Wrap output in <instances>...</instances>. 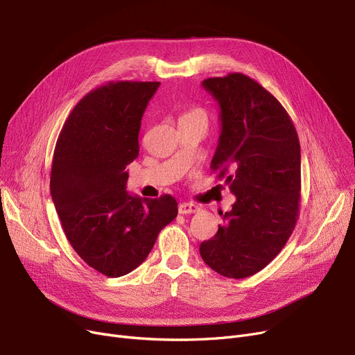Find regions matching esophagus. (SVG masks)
Listing matches in <instances>:
<instances>
[{
  "mask_svg": "<svg viewBox=\"0 0 355 355\" xmlns=\"http://www.w3.org/2000/svg\"><path fill=\"white\" fill-rule=\"evenodd\" d=\"M198 210V206L194 205V203H190V202H184V203H180L178 206V211L181 214H190V213H196Z\"/></svg>",
  "mask_w": 355,
  "mask_h": 355,
  "instance_id": "1",
  "label": "esophagus"
}]
</instances>
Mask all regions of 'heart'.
Masks as SVG:
<instances>
[{"label": "heart", "instance_id": "b5f03b06", "mask_svg": "<svg viewBox=\"0 0 355 355\" xmlns=\"http://www.w3.org/2000/svg\"><path fill=\"white\" fill-rule=\"evenodd\" d=\"M184 117H198V119H205V120H207V114H206V112H205L203 109H200V107H193V109L187 110L186 113H184V114L181 116V119H184Z\"/></svg>", "mask_w": 355, "mask_h": 355}]
</instances>
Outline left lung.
<instances>
[{
	"instance_id": "8db88e82",
	"label": "left lung",
	"mask_w": 355,
	"mask_h": 355,
	"mask_svg": "<svg viewBox=\"0 0 355 355\" xmlns=\"http://www.w3.org/2000/svg\"><path fill=\"white\" fill-rule=\"evenodd\" d=\"M202 85L219 103L222 132L211 171L236 197L211 239L205 263L227 279L267 267L295 230L300 203V144L295 125L271 92L239 72Z\"/></svg>"
}]
</instances>
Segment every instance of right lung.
Instances as JSON below:
<instances>
[{"label":"right lung","mask_w":355,"mask_h":355,"mask_svg":"<svg viewBox=\"0 0 355 355\" xmlns=\"http://www.w3.org/2000/svg\"><path fill=\"white\" fill-rule=\"evenodd\" d=\"M159 83L110 81L76 104L56 141L51 194L75 252L107 277L139 267L177 200L126 191V166L139 155L141 120Z\"/></svg>","instance_id":"obj_1"}]
</instances>
